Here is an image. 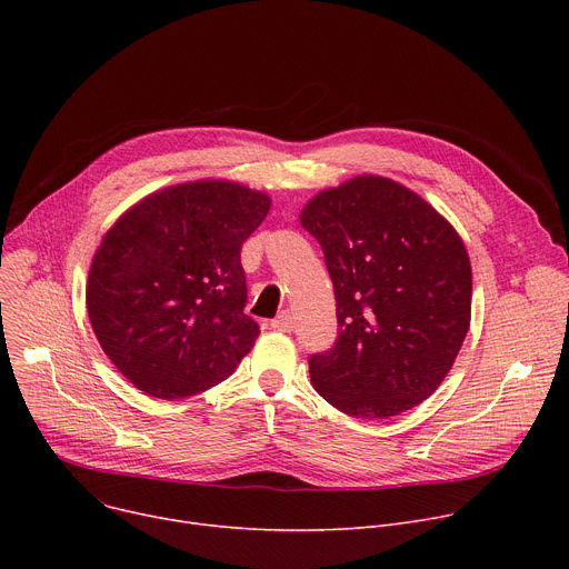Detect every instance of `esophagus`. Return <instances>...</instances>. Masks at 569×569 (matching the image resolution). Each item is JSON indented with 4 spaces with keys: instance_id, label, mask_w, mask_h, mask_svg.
<instances>
[{
    "instance_id": "1",
    "label": "esophagus",
    "mask_w": 569,
    "mask_h": 569,
    "mask_svg": "<svg viewBox=\"0 0 569 569\" xmlns=\"http://www.w3.org/2000/svg\"><path fill=\"white\" fill-rule=\"evenodd\" d=\"M270 327H272L274 331L290 333V331H292V327H295V317H292V312H290V310H283L281 315H277V317L272 319Z\"/></svg>"
}]
</instances>
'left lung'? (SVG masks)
I'll list each match as a JSON object with an SVG mask.
<instances>
[{
  "label": "left lung",
  "instance_id": "8db88e82",
  "mask_svg": "<svg viewBox=\"0 0 569 569\" xmlns=\"http://www.w3.org/2000/svg\"><path fill=\"white\" fill-rule=\"evenodd\" d=\"M323 250L340 338L312 356L310 380L333 408L387 419L437 391L470 327L472 270L457 229L419 193L356 176L299 213Z\"/></svg>",
  "mask_w": 569,
  "mask_h": 569
}]
</instances>
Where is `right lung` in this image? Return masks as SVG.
<instances>
[{
    "label": "right lung",
    "instance_id": "add662e5",
    "mask_svg": "<svg viewBox=\"0 0 569 569\" xmlns=\"http://www.w3.org/2000/svg\"><path fill=\"white\" fill-rule=\"evenodd\" d=\"M270 196L231 180L148 193L106 231L88 274V315L112 365L143 393L176 400L233 373L259 327L240 248Z\"/></svg>",
    "mask_w": 569,
    "mask_h": 569
}]
</instances>
